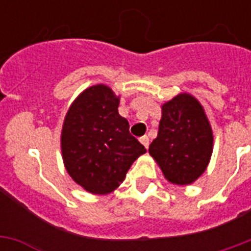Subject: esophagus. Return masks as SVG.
<instances>
[{
  "mask_svg": "<svg viewBox=\"0 0 251 251\" xmlns=\"http://www.w3.org/2000/svg\"><path fill=\"white\" fill-rule=\"evenodd\" d=\"M139 141H141V143H142V145H143V146H145L146 149H149V145H150L149 137H146V135H145V137H142L141 139H139Z\"/></svg>",
  "mask_w": 251,
  "mask_h": 251,
  "instance_id": "esophagus-1",
  "label": "esophagus"
}]
</instances>
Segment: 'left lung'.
<instances>
[{"instance_id":"1","label":"left lung","mask_w":251,"mask_h":251,"mask_svg":"<svg viewBox=\"0 0 251 251\" xmlns=\"http://www.w3.org/2000/svg\"><path fill=\"white\" fill-rule=\"evenodd\" d=\"M212 145V129L201 102L179 94L161 106L159 133L149 151L169 182L189 185L206 171Z\"/></svg>"}]
</instances>
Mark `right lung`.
I'll return each instance as SVG.
<instances>
[{
	"mask_svg": "<svg viewBox=\"0 0 251 251\" xmlns=\"http://www.w3.org/2000/svg\"><path fill=\"white\" fill-rule=\"evenodd\" d=\"M120 98L105 84L88 87L65 117L61 150L66 171L92 194H108L120 186L145 146L118 114Z\"/></svg>",
	"mask_w": 251,
	"mask_h": 251,
	"instance_id": "1",
	"label": "right lung"
}]
</instances>
